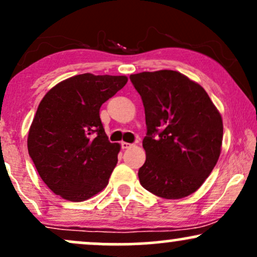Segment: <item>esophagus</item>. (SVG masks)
<instances>
[{"mask_svg": "<svg viewBox=\"0 0 257 257\" xmlns=\"http://www.w3.org/2000/svg\"><path fill=\"white\" fill-rule=\"evenodd\" d=\"M133 145L132 144H129V143H124V141H122V143H120V147H122V150H126V149H131Z\"/></svg>", "mask_w": 257, "mask_h": 257, "instance_id": "34e87169", "label": "esophagus"}]
</instances>
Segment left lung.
Masks as SVG:
<instances>
[{
  "mask_svg": "<svg viewBox=\"0 0 257 257\" xmlns=\"http://www.w3.org/2000/svg\"><path fill=\"white\" fill-rule=\"evenodd\" d=\"M131 81L143 99L147 126L140 184L162 198H185L203 185L220 157V112L202 85L178 71L135 73Z\"/></svg>",
  "mask_w": 257,
  "mask_h": 257,
  "instance_id": "8db88e82",
  "label": "left lung"
}]
</instances>
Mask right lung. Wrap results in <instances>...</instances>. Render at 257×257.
<instances>
[{"label": "right lung", "mask_w": 257, "mask_h": 257, "mask_svg": "<svg viewBox=\"0 0 257 257\" xmlns=\"http://www.w3.org/2000/svg\"><path fill=\"white\" fill-rule=\"evenodd\" d=\"M126 82L125 76L82 73L41 100L29 131V155L44 184L61 198L83 202L107 186L120 146L108 141L99 111Z\"/></svg>", "instance_id": "1"}]
</instances>
